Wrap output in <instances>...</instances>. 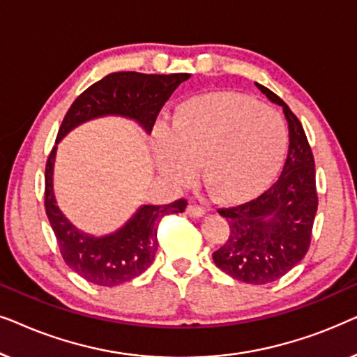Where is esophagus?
Instances as JSON below:
<instances>
[{"mask_svg":"<svg viewBox=\"0 0 357 357\" xmlns=\"http://www.w3.org/2000/svg\"><path fill=\"white\" fill-rule=\"evenodd\" d=\"M187 213L193 218H199V216H203L204 213H206V208L202 206V204H188Z\"/></svg>","mask_w":357,"mask_h":357,"instance_id":"obj_1","label":"esophagus"}]
</instances>
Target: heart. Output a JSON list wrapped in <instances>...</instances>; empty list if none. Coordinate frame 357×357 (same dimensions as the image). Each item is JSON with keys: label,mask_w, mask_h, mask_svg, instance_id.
Segmentation results:
<instances>
[{"label": "heart", "mask_w": 357, "mask_h": 357, "mask_svg": "<svg viewBox=\"0 0 357 357\" xmlns=\"http://www.w3.org/2000/svg\"><path fill=\"white\" fill-rule=\"evenodd\" d=\"M287 148L282 116L241 94L195 97L175 112L167 139L155 144L165 177L188 185L203 180L219 202L241 203L265 190L280 172Z\"/></svg>", "instance_id": "obj_1"}]
</instances>
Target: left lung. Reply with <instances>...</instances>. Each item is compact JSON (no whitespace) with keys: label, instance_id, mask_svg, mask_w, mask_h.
Here are the masks:
<instances>
[{"label":"left lung","instance_id":"left-lung-1","mask_svg":"<svg viewBox=\"0 0 357 357\" xmlns=\"http://www.w3.org/2000/svg\"><path fill=\"white\" fill-rule=\"evenodd\" d=\"M257 87L282 107L289 125V151L280 178L266 192L238 206L218 209L229 224V237L213 260L234 280L268 284L305 257L319 197L314 154L299 119L275 92L258 82Z\"/></svg>","mask_w":357,"mask_h":357}]
</instances>
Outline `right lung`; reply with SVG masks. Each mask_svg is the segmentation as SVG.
<instances>
[{
  "label": "right lung",
  "instance_id": "1",
  "mask_svg": "<svg viewBox=\"0 0 357 357\" xmlns=\"http://www.w3.org/2000/svg\"><path fill=\"white\" fill-rule=\"evenodd\" d=\"M188 73L144 75L135 71L110 73L76 97L58 130L56 143L75 126L104 115H121L138 121L151 133L162 109ZM56 144L45 165V211L55 232L63 260L73 271L97 286H119L144 273L158 250V227L167 214L183 213L187 199L170 204H144L119 231L104 237L77 231L58 209L53 195V164Z\"/></svg>",
  "mask_w": 357,
  "mask_h": 357
}]
</instances>
